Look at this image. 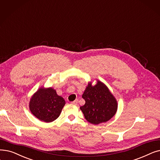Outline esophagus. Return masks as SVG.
I'll return each instance as SVG.
<instances>
[{
    "instance_id": "34e87169",
    "label": "esophagus",
    "mask_w": 160,
    "mask_h": 160,
    "mask_svg": "<svg viewBox=\"0 0 160 160\" xmlns=\"http://www.w3.org/2000/svg\"><path fill=\"white\" fill-rule=\"evenodd\" d=\"M78 100L77 99H76L75 101H72V102H71V103L72 104V105H77V103H78Z\"/></svg>"
}]
</instances>
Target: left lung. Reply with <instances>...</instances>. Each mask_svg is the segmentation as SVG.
<instances>
[{"label":"left lung","mask_w":160,"mask_h":160,"mask_svg":"<svg viewBox=\"0 0 160 160\" xmlns=\"http://www.w3.org/2000/svg\"><path fill=\"white\" fill-rule=\"evenodd\" d=\"M82 98L86 103L80 107V110L89 123L97 125L106 122L116 112V100L107 87L100 81L97 82L94 86L89 83Z\"/></svg>","instance_id":"1"}]
</instances>
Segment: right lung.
<instances>
[{
	"label": "right lung",
	"instance_id": "right-lung-1",
	"mask_svg": "<svg viewBox=\"0 0 160 160\" xmlns=\"http://www.w3.org/2000/svg\"><path fill=\"white\" fill-rule=\"evenodd\" d=\"M65 104L63 97L59 96L52 88H40L31 99L29 108L32 114L45 122L56 120Z\"/></svg>",
	"mask_w": 160,
	"mask_h": 160
}]
</instances>
